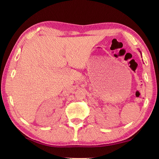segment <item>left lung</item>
<instances>
[{
	"label": "left lung",
	"mask_w": 159,
	"mask_h": 159,
	"mask_svg": "<svg viewBox=\"0 0 159 159\" xmlns=\"http://www.w3.org/2000/svg\"><path fill=\"white\" fill-rule=\"evenodd\" d=\"M139 52H140V53H141V52L140 50H139Z\"/></svg>",
	"instance_id": "left-lung-1"
}]
</instances>
